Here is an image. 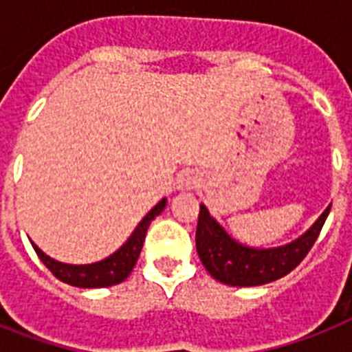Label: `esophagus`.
<instances>
[{
  "label": "esophagus",
  "instance_id": "1",
  "mask_svg": "<svg viewBox=\"0 0 352 352\" xmlns=\"http://www.w3.org/2000/svg\"><path fill=\"white\" fill-rule=\"evenodd\" d=\"M199 182H201V179H199L195 171L188 170L182 171L181 175H179V188L181 190H195L199 186Z\"/></svg>",
  "mask_w": 352,
  "mask_h": 352
}]
</instances>
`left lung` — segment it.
Instances as JSON below:
<instances>
[{"label": "left lung", "mask_w": 352, "mask_h": 352, "mask_svg": "<svg viewBox=\"0 0 352 352\" xmlns=\"http://www.w3.org/2000/svg\"><path fill=\"white\" fill-rule=\"evenodd\" d=\"M329 212L331 206L323 210V214L312 223L311 228L298 239L272 248H257L234 239L221 226L219 221L210 215L208 208L201 204L195 232L197 254L210 276L219 283L230 287H257L272 283L287 276L303 261V257L309 254L322 232Z\"/></svg>", "instance_id": "1"}]
</instances>
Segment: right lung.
Here are the masks:
<instances>
[{
  "label": "right lung",
  "instance_id": "1",
  "mask_svg": "<svg viewBox=\"0 0 352 352\" xmlns=\"http://www.w3.org/2000/svg\"><path fill=\"white\" fill-rule=\"evenodd\" d=\"M168 199H160L159 203L155 204L153 208L149 210L148 214L144 215L142 221L138 223L137 228L131 232V235L127 237V241L118 248L117 252H113L111 256H107L106 259L96 263H87V265H69V263H62L52 259L51 256H47L45 252L38 248L30 241V245L36 250L41 263L56 276L60 281L73 287H80V289H102V287H111V285L122 283L124 279L131 274L133 267L137 265V259L142 250L144 239L148 234V228L151 225V221L166 208Z\"/></svg>",
  "mask_w": 352,
  "mask_h": 352
}]
</instances>
